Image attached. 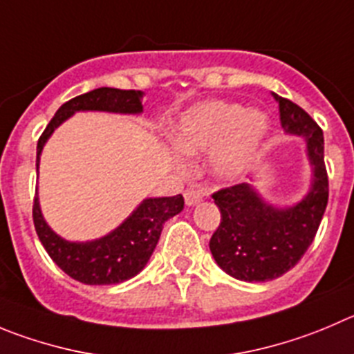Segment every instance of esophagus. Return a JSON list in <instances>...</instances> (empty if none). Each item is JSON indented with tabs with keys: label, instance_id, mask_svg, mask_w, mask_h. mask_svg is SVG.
<instances>
[{
	"label": "esophagus",
	"instance_id": "esophagus-1",
	"mask_svg": "<svg viewBox=\"0 0 354 354\" xmlns=\"http://www.w3.org/2000/svg\"><path fill=\"white\" fill-rule=\"evenodd\" d=\"M204 197V194L201 192V190H197V188H187L185 190V203L188 204V206H194V204L201 203Z\"/></svg>",
	"mask_w": 354,
	"mask_h": 354
}]
</instances>
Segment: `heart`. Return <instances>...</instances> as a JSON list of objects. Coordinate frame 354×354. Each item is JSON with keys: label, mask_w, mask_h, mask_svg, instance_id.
<instances>
[{"label": "heart", "mask_w": 354, "mask_h": 354, "mask_svg": "<svg viewBox=\"0 0 354 354\" xmlns=\"http://www.w3.org/2000/svg\"><path fill=\"white\" fill-rule=\"evenodd\" d=\"M269 132V118L225 101L201 102L180 118L173 143L183 155L213 152L211 167L223 180L241 176L259 155Z\"/></svg>", "instance_id": "heart-1"}]
</instances>
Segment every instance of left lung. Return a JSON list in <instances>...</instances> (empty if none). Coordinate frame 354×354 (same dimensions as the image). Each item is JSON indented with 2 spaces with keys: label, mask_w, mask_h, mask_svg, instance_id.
I'll list each match as a JSON object with an SVG mask.
<instances>
[{
  "label": "left lung",
  "mask_w": 354,
  "mask_h": 354,
  "mask_svg": "<svg viewBox=\"0 0 354 354\" xmlns=\"http://www.w3.org/2000/svg\"><path fill=\"white\" fill-rule=\"evenodd\" d=\"M274 97L279 102L283 129L306 138L315 178L306 199L286 209L263 203L248 183L211 196L222 222L211 236L209 250L218 266L243 281H270L295 267L315 241L328 203L322 127L293 101L277 94Z\"/></svg>",
  "instance_id": "8db88e82"
}]
</instances>
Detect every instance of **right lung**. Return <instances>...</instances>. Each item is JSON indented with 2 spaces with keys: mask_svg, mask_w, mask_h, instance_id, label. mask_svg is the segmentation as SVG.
<instances>
[{
  "mask_svg": "<svg viewBox=\"0 0 354 354\" xmlns=\"http://www.w3.org/2000/svg\"><path fill=\"white\" fill-rule=\"evenodd\" d=\"M141 91H120L101 87L64 102L54 115L36 147V166L39 153L54 129L75 111L97 110L113 113H141ZM185 206L181 194L174 197L147 199L118 229L92 243H68L50 230L39 211L38 197L32 203V222L36 234L50 259L69 277L84 285H115L136 276L150 260L160 237L162 227Z\"/></svg>",
  "mask_w": 354,
  "mask_h": 354,
  "instance_id": "obj_1",
  "label": "right lung"
}]
</instances>
